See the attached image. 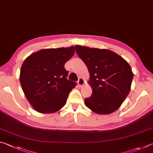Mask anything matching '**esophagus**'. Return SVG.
Wrapping results in <instances>:
<instances>
[{"instance_id":"obj_1","label":"esophagus","mask_w":153,"mask_h":153,"mask_svg":"<svg viewBox=\"0 0 153 153\" xmlns=\"http://www.w3.org/2000/svg\"><path fill=\"white\" fill-rule=\"evenodd\" d=\"M77 82H78V85H79V87H81L85 84V81L82 78H79V80L78 81H77Z\"/></svg>"}]
</instances>
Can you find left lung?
I'll list each match as a JSON object with an SVG mask.
<instances>
[{"mask_svg": "<svg viewBox=\"0 0 153 153\" xmlns=\"http://www.w3.org/2000/svg\"><path fill=\"white\" fill-rule=\"evenodd\" d=\"M76 53L90 73L92 95L85 99L88 108L97 114L118 109L130 93L133 72L126 60L113 51L75 45Z\"/></svg>", "mask_w": 153, "mask_h": 153, "instance_id": "obj_1", "label": "left lung"}]
</instances>
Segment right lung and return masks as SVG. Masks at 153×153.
<instances>
[{
  "mask_svg": "<svg viewBox=\"0 0 153 153\" xmlns=\"http://www.w3.org/2000/svg\"><path fill=\"white\" fill-rule=\"evenodd\" d=\"M74 47L48 48L29 56L21 66L19 81L35 110L52 114L65 105L76 82L66 79L64 64L74 54Z\"/></svg>",
  "mask_w": 153,
  "mask_h": 153,
  "instance_id": "obj_1",
  "label": "right lung"
}]
</instances>
